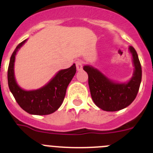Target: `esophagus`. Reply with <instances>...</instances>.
Listing matches in <instances>:
<instances>
[{"mask_svg": "<svg viewBox=\"0 0 153 153\" xmlns=\"http://www.w3.org/2000/svg\"><path fill=\"white\" fill-rule=\"evenodd\" d=\"M76 67V70H81L83 68V63L80 61V60H76L75 62Z\"/></svg>", "mask_w": 153, "mask_h": 153, "instance_id": "34e87169", "label": "esophagus"}]
</instances>
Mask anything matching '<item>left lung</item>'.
Masks as SVG:
<instances>
[{
	"instance_id": "left-lung-1",
	"label": "left lung",
	"mask_w": 153,
	"mask_h": 153,
	"mask_svg": "<svg viewBox=\"0 0 153 153\" xmlns=\"http://www.w3.org/2000/svg\"><path fill=\"white\" fill-rule=\"evenodd\" d=\"M135 70L128 83H115L92 66H84L88 74L90 94L94 103L102 110L118 111L129 106L137 95L142 80V67L134 47L130 46Z\"/></svg>"
}]
</instances>
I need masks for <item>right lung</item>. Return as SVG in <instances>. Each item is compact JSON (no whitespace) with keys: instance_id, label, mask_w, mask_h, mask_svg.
<instances>
[{"instance_id":"1","label":"right lung","mask_w":153,"mask_h":153,"mask_svg":"<svg viewBox=\"0 0 153 153\" xmlns=\"http://www.w3.org/2000/svg\"><path fill=\"white\" fill-rule=\"evenodd\" d=\"M17 46L10 56L7 70L8 86L16 101L24 111L33 115H48L54 113L61 106L70 81L76 74V65L60 70L49 83L42 88L27 91L17 85L14 77L13 67L17 51L25 43Z\"/></svg>"}]
</instances>
